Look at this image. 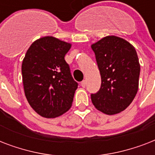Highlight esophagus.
Returning <instances> with one entry per match:
<instances>
[{
  "label": "esophagus",
  "mask_w": 155,
  "mask_h": 155,
  "mask_svg": "<svg viewBox=\"0 0 155 155\" xmlns=\"http://www.w3.org/2000/svg\"><path fill=\"white\" fill-rule=\"evenodd\" d=\"M80 84H81L83 87H85V86H86V80H83Z\"/></svg>",
  "instance_id": "34e87169"
}]
</instances>
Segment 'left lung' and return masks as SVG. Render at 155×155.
Listing matches in <instances>:
<instances>
[{"label":"left lung","mask_w":155,"mask_h":155,"mask_svg":"<svg viewBox=\"0 0 155 155\" xmlns=\"http://www.w3.org/2000/svg\"><path fill=\"white\" fill-rule=\"evenodd\" d=\"M101 77V86L91 95L97 109L107 115L122 112L138 90L140 64L136 50L126 40L106 36L91 46Z\"/></svg>","instance_id":"1"}]
</instances>
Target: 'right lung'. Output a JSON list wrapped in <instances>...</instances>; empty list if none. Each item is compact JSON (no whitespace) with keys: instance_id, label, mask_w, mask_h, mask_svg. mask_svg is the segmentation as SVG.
<instances>
[{"instance_id":"right-lung-1","label":"right lung","mask_w":155,"mask_h":155,"mask_svg":"<svg viewBox=\"0 0 155 155\" xmlns=\"http://www.w3.org/2000/svg\"><path fill=\"white\" fill-rule=\"evenodd\" d=\"M71 44L52 36L33 42L21 65L24 92L34 110L46 118L68 112L78 84L73 80L64 56Z\"/></svg>"}]
</instances>
